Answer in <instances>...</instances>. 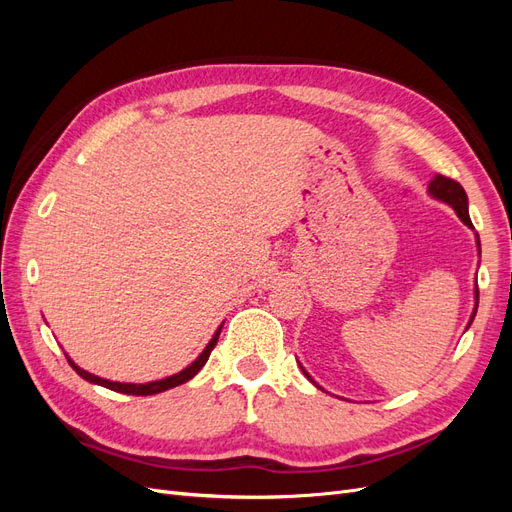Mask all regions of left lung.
Instances as JSON below:
<instances>
[{
  "label": "left lung",
  "instance_id": "left-lung-1",
  "mask_svg": "<svg viewBox=\"0 0 512 512\" xmlns=\"http://www.w3.org/2000/svg\"><path fill=\"white\" fill-rule=\"evenodd\" d=\"M429 194L451 205V207L457 211L459 220H461L463 224H466V226L474 228V226H472V220H470V213H468V194H466V190L461 188V183H457V181L451 179V177L436 175V177H433V181L429 183ZM478 247H480V243H478ZM476 299H478V290H476ZM474 316H476V307H474L472 320H474ZM472 320H470V322H472ZM303 374L307 376V371H303ZM307 378H309V376H307ZM309 380H312V378H309Z\"/></svg>",
  "mask_w": 512,
  "mask_h": 512
}]
</instances>
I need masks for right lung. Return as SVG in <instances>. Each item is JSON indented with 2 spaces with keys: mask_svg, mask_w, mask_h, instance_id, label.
<instances>
[{
  "mask_svg": "<svg viewBox=\"0 0 512 512\" xmlns=\"http://www.w3.org/2000/svg\"><path fill=\"white\" fill-rule=\"evenodd\" d=\"M220 331H222V327H220L218 331H215L213 339H211V342L207 344V348L203 350V354H200L198 359H196L190 367H185L183 371H179V374H175V376L164 378V380H158V382H149V384H121V382L102 380V378H98V376H94V374H89V371L81 369L79 365H74L70 359H68V363L72 365V369H74L76 374H79L83 380H87V382H94V384H100V386H106V389H111V391L126 393V395H156V393L168 391V389H173V386H179V384H183V382L192 380V378L198 374V371L203 369V365H205V363H207V359H209L211 350L215 348V344H218Z\"/></svg>",
  "mask_w": 512,
  "mask_h": 512,
  "instance_id": "add662e5",
  "label": "right lung"
}]
</instances>
